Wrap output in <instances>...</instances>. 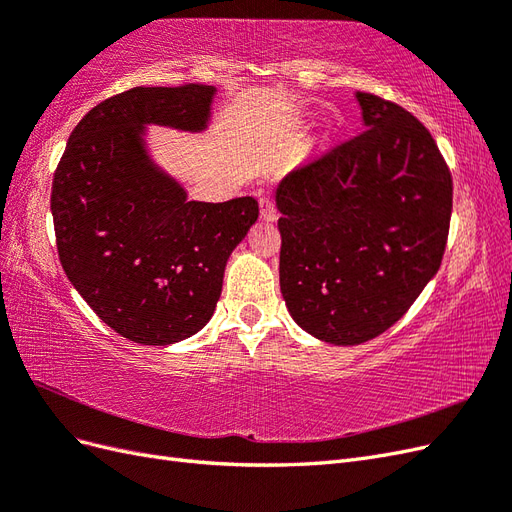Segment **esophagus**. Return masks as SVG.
<instances>
[{"mask_svg": "<svg viewBox=\"0 0 512 512\" xmlns=\"http://www.w3.org/2000/svg\"><path fill=\"white\" fill-rule=\"evenodd\" d=\"M260 220L262 222H275L277 220V209L271 196H262L260 198Z\"/></svg>", "mask_w": 512, "mask_h": 512, "instance_id": "34e87169", "label": "esophagus"}]
</instances>
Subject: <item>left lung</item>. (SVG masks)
<instances>
[{"instance_id":"1","label":"left lung","mask_w":512,"mask_h":512,"mask_svg":"<svg viewBox=\"0 0 512 512\" xmlns=\"http://www.w3.org/2000/svg\"><path fill=\"white\" fill-rule=\"evenodd\" d=\"M356 102L367 130L275 190L282 297L303 331L335 346L369 342L408 312L440 269L453 209L423 123L363 91Z\"/></svg>"}]
</instances>
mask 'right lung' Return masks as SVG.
<instances>
[{
    "instance_id": "1",
    "label": "right lung",
    "mask_w": 512,
    "mask_h": 512,
    "mask_svg": "<svg viewBox=\"0 0 512 512\" xmlns=\"http://www.w3.org/2000/svg\"><path fill=\"white\" fill-rule=\"evenodd\" d=\"M215 87H134L79 121L51 192L57 252L102 322L143 346H170L211 320L232 250L258 220L252 196L188 200L151 160L147 126L203 132Z\"/></svg>"
}]
</instances>
